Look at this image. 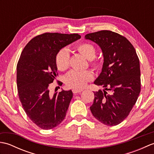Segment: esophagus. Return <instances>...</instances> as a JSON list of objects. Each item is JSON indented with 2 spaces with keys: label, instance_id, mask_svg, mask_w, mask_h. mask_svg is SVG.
<instances>
[{
  "label": "esophagus",
  "instance_id": "obj_1",
  "mask_svg": "<svg viewBox=\"0 0 154 154\" xmlns=\"http://www.w3.org/2000/svg\"><path fill=\"white\" fill-rule=\"evenodd\" d=\"M72 91H73V93L74 94H77V93H79L81 92H82L83 89H73Z\"/></svg>",
  "mask_w": 154,
  "mask_h": 154
}]
</instances>
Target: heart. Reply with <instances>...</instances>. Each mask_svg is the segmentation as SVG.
Listing matches in <instances>:
<instances>
[{
  "mask_svg": "<svg viewBox=\"0 0 154 154\" xmlns=\"http://www.w3.org/2000/svg\"><path fill=\"white\" fill-rule=\"evenodd\" d=\"M77 50L83 55L94 69H99L101 64L99 61L94 60L96 57V49L89 43H82L77 46ZM70 55L68 49L63 48L59 51L55 56V64L59 70L65 71L69 67ZM93 79V74L90 71H70L65 77V83L69 87L74 89H81L86 86L88 82Z\"/></svg>",
  "mask_w": 154,
  "mask_h": 154,
  "instance_id": "obj_1",
  "label": "heart"
}]
</instances>
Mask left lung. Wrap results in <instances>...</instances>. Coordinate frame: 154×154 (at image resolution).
<instances>
[{
	"mask_svg": "<svg viewBox=\"0 0 154 154\" xmlns=\"http://www.w3.org/2000/svg\"><path fill=\"white\" fill-rule=\"evenodd\" d=\"M99 45L104 63L94 81L104 90L94 92L90 107L94 117L107 126H116L128 116L141 89L140 61L132 44L123 35L110 30H100L85 35Z\"/></svg>",
	"mask_w": 154,
	"mask_h": 154,
	"instance_id": "8db88e82",
	"label": "left lung"
}]
</instances>
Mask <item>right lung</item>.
<instances>
[{"label": "right lung", "instance_id": "obj_1", "mask_svg": "<svg viewBox=\"0 0 154 154\" xmlns=\"http://www.w3.org/2000/svg\"><path fill=\"white\" fill-rule=\"evenodd\" d=\"M79 38L78 34L46 32L32 38L20 57L16 67L19 99L29 119L42 129L56 127L66 115L73 93L63 90L52 96L49 86L58 75L57 53ZM58 85L62 83L58 81Z\"/></svg>", "mask_w": 154, "mask_h": 154}]
</instances>
